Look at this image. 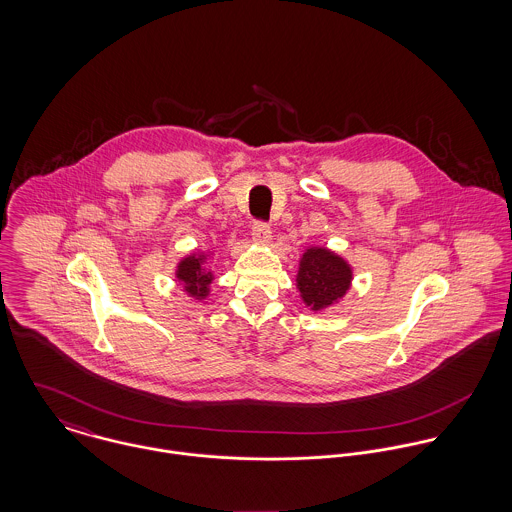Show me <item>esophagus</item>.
I'll list each match as a JSON object with an SVG mask.
<instances>
[{
    "mask_svg": "<svg viewBox=\"0 0 512 512\" xmlns=\"http://www.w3.org/2000/svg\"><path fill=\"white\" fill-rule=\"evenodd\" d=\"M252 238H254L256 242H268V240L272 238V230H270L268 222L256 220V222L252 224Z\"/></svg>",
    "mask_w": 512,
    "mask_h": 512,
    "instance_id": "obj_1",
    "label": "esophagus"
}]
</instances>
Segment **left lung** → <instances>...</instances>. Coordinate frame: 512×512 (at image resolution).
Masks as SVG:
<instances>
[{
  "label": "left lung",
  "mask_w": 512,
  "mask_h": 512,
  "mask_svg": "<svg viewBox=\"0 0 512 512\" xmlns=\"http://www.w3.org/2000/svg\"><path fill=\"white\" fill-rule=\"evenodd\" d=\"M353 280L349 264L327 248H309L297 272V290L307 307L319 311L343 297Z\"/></svg>",
  "instance_id": "1"
}]
</instances>
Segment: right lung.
Listing matches in <instances>:
<instances>
[{"label": "right lung", "mask_w": 512, "mask_h": 512, "mask_svg": "<svg viewBox=\"0 0 512 512\" xmlns=\"http://www.w3.org/2000/svg\"><path fill=\"white\" fill-rule=\"evenodd\" d=\"M203 256H189L177 266V280L183 284L185 292L191 297L205 299L209 295V286L213 282V274L203 268Z\"/></svg>", "instance_id": "1"}]
</instances>
